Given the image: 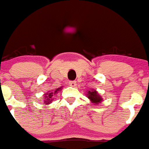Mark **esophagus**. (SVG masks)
<instances>
[{"label": "esophagus", "mask_w": 149, "mask_h": 149, "mask_svg": "<svg viewBox=\"0 0 149 149\" xmlns=\"http://www.w3.org/2000/svg\"><path fill=\"white\" fill-rule=\"evenodd\" d=\"M69 84L71 86H75L77 84L76 81H69Z\"/></svg>", "instance_id": "esophagus-1"}]
</instances>
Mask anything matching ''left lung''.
<instances>
[{"label":"left lung","mask_w":149,"mask_h":149,"mask_svg":"<svg viewBox=\"0 0 149 149\" xmlns=\"http://www.w3.org/2000/svg\"><path fill=\"white\" fill-rule=\"evenodd\" d=\"M87 93H88L87 94L88 99L95 104H98L103 100L102 97L100 96V95L98 94V92L95 90H93V91L92 90L91 91H87Z\"/></svg>","instance_id":"obj_1"}]
</instances>
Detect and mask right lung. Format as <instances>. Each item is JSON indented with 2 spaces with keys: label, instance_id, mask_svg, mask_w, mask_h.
Returning <instances> with one entry per match:
<instances>
[{
  "label": "right lung",
  "instance_id": "right-lung-1",
  "mask_svg": "<svg viewBox=\"0 0 149 149\" xmlns=\"http://www.w3.org/2000/svg\"><path fill=\"white\" fill-rule=\"evenodd\" d=\"M60 90H62V87L57 88L54 91H49L48 93L46 94V95L44 97V98H45V99H44V103L47 105V104H49V103H51V101L54 100V99H53L54 95H55V94L58 93V91H60Z\"/></svg>",
  "mask_w": 149,
  "mask_h": 149
}]
</instances>
